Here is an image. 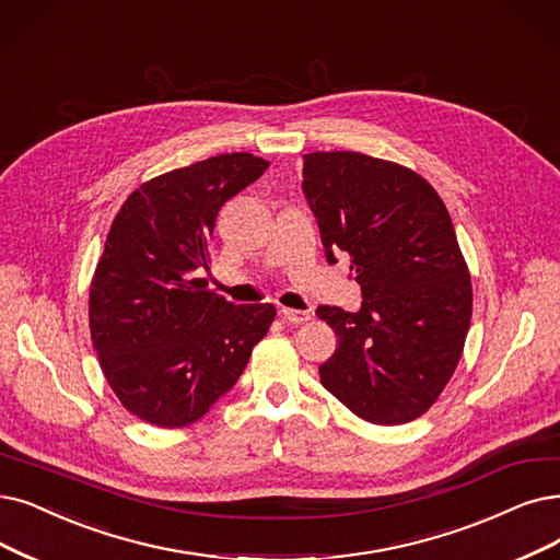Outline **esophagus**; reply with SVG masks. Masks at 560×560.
Listing matches in <instances>:
<instances>
[{
    "label": "esophagus",
    "instance_id": "esophagus-1",
    "mask_svg": "<svg viewBox=\"0 0 560 560\" xmlns=\"http://www.w3.org/2000/svg\"><path fill=\"white\" fill-rule=\"evenodd\" d=\"M280 315H282V319L289 322V324H305V322H310V317H312L307 310H294V307H282Z\"/></svg>",
    "mask_w": 560,
    "mask_h": 560
}]
</instances>
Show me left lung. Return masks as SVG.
Returning <instances> with one entry per match:
<instances>
[{
	"mask_svg": "<svg viewBox=\"0 0 560 560\" xmlns=\"http://www.w3.org/2000/svg\"><path fill=\"white\" fill-rule=\"evenodd\" d=\"M303 192L326 259L347 253L363 294L355 312L317 307L338 338L322 384L368 422L416 420L451 382L471 326L451 213L413 170L355 151L305 153Z\"/></svg>",
	"mask_w": 560,
	"mask_h": 560,
	"instance_id": "left-lung-1",
	"label": "left lung"
}]
</instances>
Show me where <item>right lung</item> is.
Instances as JSON below:
<instances>
[{
    "label": "right lung",
    "instance_id": "add662e5",
    "mask_svg": "<svg viewBox=\"0 0 560 560\" xmlns=\"http://www.w3.org/2000/svg\"><path fill=\"white\" fill-rule=\"evenodd\" d=\"M268 161L222 153L132 190L112 220L89 289V330L121 405L155 428H186L238 382L276 319L271 303L234 305L209 289L220 207Z\"/></svg>",
    "mask_w": 560,
    "mask_h": 560
}]
</instances>
